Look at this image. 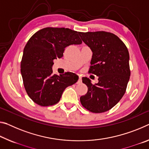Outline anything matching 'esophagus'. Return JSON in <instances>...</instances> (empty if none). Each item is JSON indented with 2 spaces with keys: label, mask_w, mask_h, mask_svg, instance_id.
<instances>
[{
  "label": "esophagus",
  "mask_w": 149,
  "mask_h": 149,
  "mask_svg": "<svg viewBox=\"0 0 149 149\" xmlns=\"http://www.w3.org/2000/svg\"><path fill=\"white\" fill-rule=\"evenodd\" d=\"M77 84H81V77H80V76H79L78 81H77Z\"/></svg>",
  "instance_id": "obj_1"
}]
</instances>
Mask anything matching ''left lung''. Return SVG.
<instances>
[{"label":"left lung","mask_w":149,"mask_h":149,"mask_svg":"<svg viewBox=\"0 0 149 149\" xmlns=\"http://www.w3.org/2000/svg\"><path fill=\"white\" fill-rule=\"evenodd\" d=\"M79 35L93 52L88 73L99 77L95 84L87 77L82 78L88 90L80 97V101L89 111H107L125 93L131 75L128 49L119 37L111 32H79Z\"/></svg>","instance_id":"obj_1"}]
</instances>
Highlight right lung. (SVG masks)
I'll use <instances>...</instances> for the list:
<instances>
[{"mask_svg": "<svg viewBox=\"0 0 149 149\" xmlns=\"http://www.w3.org/2000/svg\"><path fill=\"white\" fill-rule=\"evenodd\" d=\"M77 31L65 28H44L28 40L24 48L20 72L25 90L30 98L42 107L60 100L66 87L76 83L78 76L67 72L53 74L54 59L63 57L65 47L81 44Z\"/></svg>", "mask_w": 149, "mask_h": 149, "instance_id": "right-lung-1", "label": "right lung"}]
</instances>
